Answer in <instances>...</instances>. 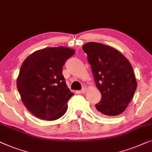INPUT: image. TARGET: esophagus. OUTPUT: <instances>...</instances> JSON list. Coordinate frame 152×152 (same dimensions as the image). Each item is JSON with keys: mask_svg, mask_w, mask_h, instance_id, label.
<instances>
[{"mask_svg": "<svg viewBox=\"0 0 152 152\" xmlns=\"http://www.w3.org/2000/svg\"><path fill=\"white\" fill-rule=\"evenodd\" d=\"M85 91H86V87H83V88L81 89L80 90V93L81 94H85Z\"/></svg>", "mask_w": 152, "mask_h": 152, "instance_id": "1", "label": "esophagus"}]
</instances>
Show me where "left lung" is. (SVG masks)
I'll use <instances>...</instances> for the list:
<instances>
[{
	"instance_id": "left-lung-1",
	"label": "left lung",
	"mask_w": 152,
	"mask_h": 152,
	"mask_svg": "<svg viewBox=\"0 0 152 152\" xmlns=\"http://www.w3.org/2000/svg\"><path fill=\"white\" fill-rule=\"evenodd\" d=\"M101 93L96 104L98 113L117 116L123 113L133 98L137 87L133 67L118 50L99 42H87L82 47Z\"/></svg>"
}]
</instances>
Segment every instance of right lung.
<instances>
[{"mask_svg": "<svg viewBox=\"0 0 152 152\" xmlns=\"http://www.w3.org/2000/svg\"><path fill=\"white\" fill-rule=\"evenodd\" d=\"M75 51L65 47L36 51L21 66L17 88L26 108L38 118L54 121L67 112L74 95L66 85L63 67Z\"/></svg>", "mask_w": 152, "mask_h": 152, "instance_id": "add662e5", "label": "right lung"}]
</instances>
